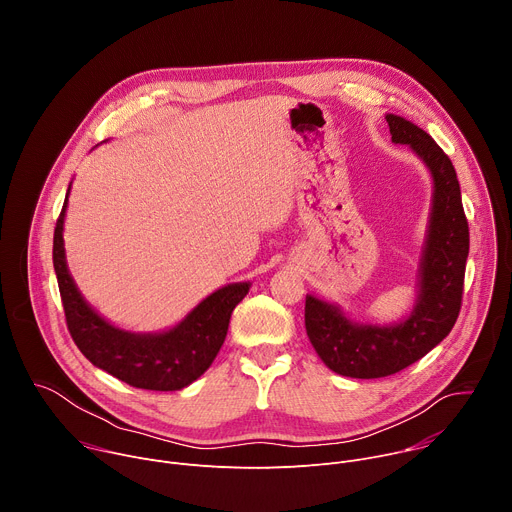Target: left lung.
Returning <instances> with one entry per match:
<instances>
[{
    "mask_svg": "<svg viewBox=\"0 0 512 512\" xmlns=\"http://www.w3.org/2000/svg\"><path fill=\"white\" fill-rule=\"evenodd\" d=\"M391 139L407 143L433 176V208L421 259L419 298L397 326H358L336 306L306 296V332L328 369L352 379L395 375L423 358L454 328L464 294L470 249L468 221L452 160L429 133L387 115Z\"/></svg>",
    "mask_w": 512,
    "mask_h": 512,
    "instance_id": "left-lung-1",
    "label": "left lung"
}]
</instances>
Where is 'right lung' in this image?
<instances>
[{
    "label": "right lung",
    "mask_w": 512,
    "mask_h": 512,
    "mask_svg": "<svg viewBox=\"0 0 512 512\" xmlns=\"http://www.w3.org/2000/svg\"><path fill=\"white\" fill-rule=\"evenodd\" d=\"M70 190V186H68ZM66 200L54 227L52 261L68 332L79 350L115 379L148 391H178L196 381L221 350L231 314L247 296L249 283L214 291L184 322L162 334H131L105 322L83 300L72 281L62 247Z\"/></svg>",
    "instance_id": "add662e5"
}]
</instances>
